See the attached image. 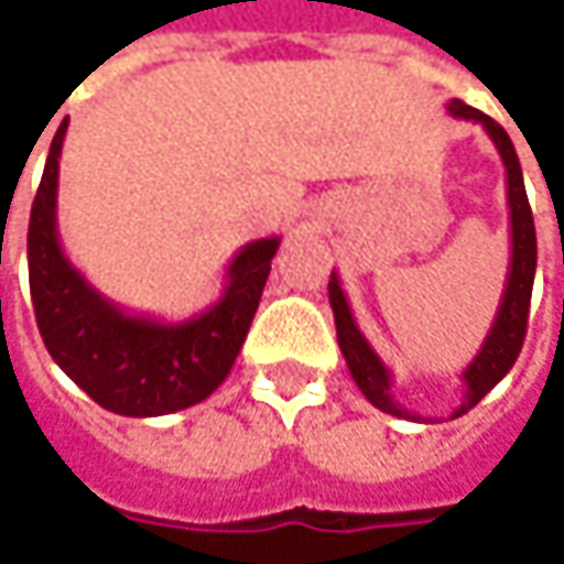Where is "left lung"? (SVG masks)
Segmentation results:
<instances>
[{"label": "left lung", "instance_id": "8db88e82", "mask_svg": "<svg viewBox=\"0 0 564 564\" xmlns=\"http://www.w3.org/2000/svg\"><path fill=\"white\" fill-rule=\"evenodd\" d=\"M455 119L477 121L484 124L499 156L506 165V182H509V219H511V260L509 275H506V292L499 301L496 319L489 326L487 338L477 351V358L470 360L462 373L465 382V401L452 411V417L467 414L477 401L487 395L489 389L506 377L511 364L521 355L524 345V333H528V314H531V292H533V272H536V228H533V213L528 204V191H524V175H521V163L514 153V143L506 134V128L499 121L484 116L480 109L467 106L462 99H448L445 106ZM329 304H333V316H336V336L338 348L345 355V364L351 370V377L364 392V399L373 408L392 414V417H404V421H423L421 414H411L408 408H401L395 395H392V370L379 360V355L370 348V341L355 323V314L348 307V297L341 292V282L333 272L329 275Z\"/></svg>", "mask_w": 564, "mask_h": 564}]
</instances>
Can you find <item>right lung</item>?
Returning <instances> with one entry per match:
<instances>
[{
	"label": "right lung",
	"instance_id": "1",
	"mask_svg": "<svg viewBox=\"0 0 564 564\" xmlns=\"http://www.w3.org/2000/svg\"><path fill=\"white\" fill-rule=\"evenodd\" d=\"M68 119L55 131L28 228L33 314L46 351L97 401L124 417H163L213 395L238 358L282 238L235 253L223 297L204 314L165 323L121 311L65 257L55 226L58 156Z\"/></svg>",
	"mask_w": 564,
	"mask_h": 564
}]
</instances>
